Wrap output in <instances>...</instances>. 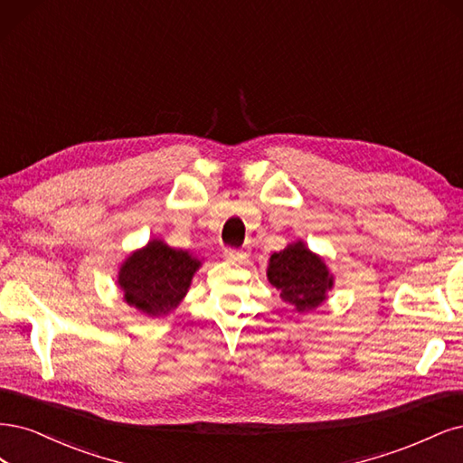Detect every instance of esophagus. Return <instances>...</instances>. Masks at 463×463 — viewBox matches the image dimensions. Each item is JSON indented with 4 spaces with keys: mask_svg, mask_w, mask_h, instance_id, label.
<instances>
[{
    "mask_svg": "<svg viewBox=\"0 0 463 463\" xmlns=\"http://www.w3.org/2000/svg\"><path fill=\"white\" fill-rule=\"evenodd\" d=\"M246 258L244 250H236V248H227L225 250V260L229 261H242Z\"/></svg>",
    "mask_w": 463,
    "mask_h": 463,
    "instance_id": "1",
    "label": "esophagus"
}]
</instances>
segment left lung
Wrapping results in <instances>:
<instances>
[{"label": "left lung", "instance_id": "left-lung-1", "mask_svg": "<svg viewBox=\"0 0 463 463\" xmlns=\"http://www.w3.org/2000/svg\"><path fill=\"white\" fill-rule=\"evenodd\" d=\"M267 279L280 292L282 300L300 313L319 307L335 285L329 267L302 241L273 253L267 267Z\"/></svg>", "mask_w": 463, "mask_h": 463}]
</instances>
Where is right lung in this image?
Returning <instances> with one entry per match:
<instances>
[{"mask_svg":"<svg viewBox=\"0 0 463 463\" xmlns=\"http://www.w3.org/2000/svg\"><path fill=\"white\" fill-rule=\"evenodd\" d=\"M200 265L202 261L186 250H175L154 238L121 265L118 287L128 306L161 317L181 304Z\"/></svg>","mask_w":463,"mask_h":463,"instance_id":"1","label":"right lung"}]
</instances>
